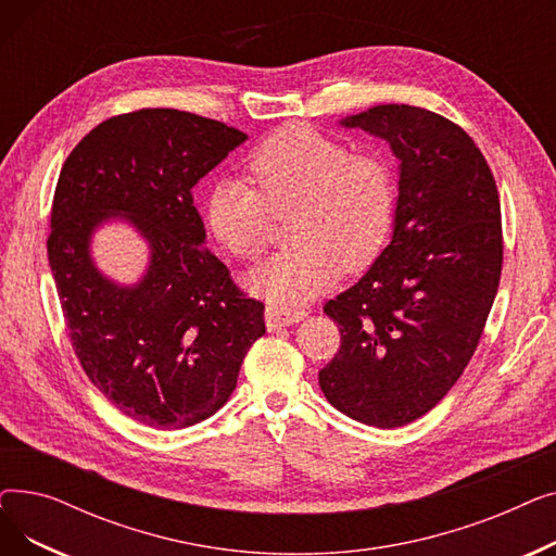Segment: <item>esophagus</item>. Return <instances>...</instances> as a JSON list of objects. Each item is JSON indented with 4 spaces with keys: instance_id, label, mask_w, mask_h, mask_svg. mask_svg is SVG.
<instances>
[{
    "instance_id": "34e87169",
    "label": "esophagus",
    "mask_w": 556,
    "mask_h": 556,
    "mask_svg": "<svg viewBox=\"0 0 556 556\" xmlns=\"http://www.w3.org/2000/svg\"><path fill=\"white\" fill-rule=\"evenodd\" d=\"M304 311L302 308H290V306H283V304H268L266 306V323H268V329H279V327H290L300 323V319H304Z\"/></svg>"
}]
</instances>
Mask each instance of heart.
<instances>
[{"label":"heart","mask_w":556,"mask_h":556,"mask_svg":"<svg viewBox=\"0 0 556 556\" xmlns=\"http://www.w3.org/2000/svg\"><path fill=\"white\" fill-rule=\"evenodd\" d=\"M248 180L214 185L207 216L218 241L256 261L288 218L290 248L252 275V286L283 306L327 288L340 268L356 273L383 252L396 220V173L381 151L349 146L306 124L263 139L248 160Z\"/></svg>","instance_id":"1"}]
</instances>
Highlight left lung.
I'll list each match as a JSON object with an SVG mask.
<instances>
[{"label":"left lung","mask_w":556,"mask_h":556,"mask_svg":"<svg viewBox=\"0 0 556 556\" xmlns=\"http://www.w3.org/2000/svg\"><path fill=\"white\" fill-rule=\"evenodd\" d=\"M390 141L401 160L390 245L325 313L340 349L319 388L346 417L410 424L473 358L503 270L501 198L476 141L446 116L386 103L342 122Z\"/></svg>","instance_id":"8db88e82"}]
</instances>
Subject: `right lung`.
Segmentation results:
<instances>
[{"instance_id":"add662e5","label":"right lung","mask_w":556,"mask_h":556,"mask_svg":"<svg viewBox=\"0 0 556 556\" xmlns=\"http://www.w3.org/2000/svg\"><path fill=\"white\" fill-rule=\"evenodd\" d=\"M245 139L207 116L143 108L87 132L61 168L47 254L74 354L143 426L180 430L220 410L266 333L263 302L200 248L207 233L191 193ZM112 213L152 243L150 273L132 289L101 278L89 258V233Z\"/></svg>"}]
</instances>
